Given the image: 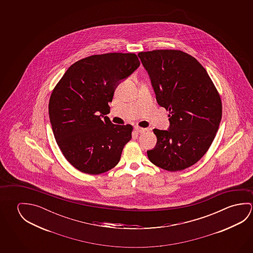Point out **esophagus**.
<instances>
[{
	"label": "esophagus",
	"mask_w": 253,
	"mask_h": 253,
	"mask_svg": "<svg viewBox=\"0 0 253 253\" xmlns=\"http://www.w3.org/2000/svg\"><path fill=\"white\" fill-rule=\"evenodd\" d=\"M135 130L137 131L138 134H142V133L145 132L147 129L145 128H141V127H139V126H135Z\"/></svg>",
	"instance_id": "34e87169"
}]
</instances>
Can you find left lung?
I'll return each mask as SVG.
<instances>
[{"label":"left lung","instance_id":"1","mask_svg":"<svg viewBox=\"0 0 253 253\" xmlns=\"http://www.w3.org/2000/svg\"><path fill=\"white\" fill-rule=\"evenodd\" d=\"M137 55L149 74L158 104L169 112V129H153L157 144L147 156L162 169H185L203 157L215 137L222 116L219 91L199 61L181 50Z\"/></svg>","mask_w":253,"mask_h":253}]
</instances>
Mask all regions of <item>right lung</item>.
<instances>
[{"instance_id": "1", "label": "right lung", "mask_w": 253, "mask_h": 253, "mask_svg": "<svg viewBox=\"0 0 253 253\" xmlns=\"http://www.w3.org/2000/svg\"><path fill=\"white\" fill-rule=\"evenodd\" d=\"M139 65L132 53L93 54L73 63L54 86L50 123L59 148L75 169L99 174L118 164L133 127L113 125L105 115L119 81Z\"/></svg>"}]
</instances>
